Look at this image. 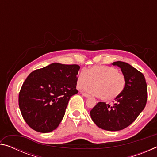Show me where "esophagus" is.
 <instances>
[{
  "instance_id": "esophagus-1",
  "label": "esophagus",
  "mask_w": 157,
  "mask_h": 157,
  "mask_svg": "<svg viewBox=\"0 0 157 157\" xmlns=\"http://www.w3.org/2000/svg\"><path fill=\"white\" fill-rule=\"evenodd\" d=\"M82 95L84 96L85 98H89L90 97V95L88 94H86V93H82Z\"/></svg>"
}]
</instances>
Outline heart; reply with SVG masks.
I'll list each match as a JSON object with an SVG mask.
<instances>
[{
  "mask_svg": "<svg viewBox=\"0 0 157 157\" xmlns=\"http://www.w3.org/2000/svg\"><path fill=\"white\" fill-rule=\"evenodd\" d=\"M125 86L126 79L124 75L119 73L117 68L107 66H94L86 71H81L77 78V87L79 89L89 86L85 89L86 91L100 96L105 102L118 98L123 94Z\"/></svg>",
  "mask_w": 157,
  "mask_h": 157,
  "instance_id": "1",
  "label": "heart"
}]
</instances>
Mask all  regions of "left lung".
I'll return each instance as SVG.
<instances>
[{"mask_svg": "<svg viewBox=\"0 0 157 157\" xmlns=\"http://www.w3.org/2000/svg\"><path fill=\"white\" fill-rule=\"evenodd\" d=\"M126 79V86L113 106L98 102L90 111L93 121L100 128L119 131L130 125L144 109L147 99V89L142 73L129 63L115 62Z\"/></svg>", "mask_w": 157, "mask_h": 157, "instance_id": "left-lung-1", "label": "left lung"}]
</instances>
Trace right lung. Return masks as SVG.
I'll use <instances>...</instances> for the list:
<instances>
[{"label": "right lung", "mask_w": 157, "mask_h": 157, "mask_svg": "<svg viewBox=\"0 0 157 157\" xmlns=\"http://www.w3.org/2000/svg\"><path fill=\"white\" fill-rule=\"evenodd\" d=\"M77 64L59 63L34 71L23 82L18 105L23 119L32 129L48 133L59 126L71 96L78 94Z\"/></svg>", "instance_id": "obj_1"}]
</instances>
